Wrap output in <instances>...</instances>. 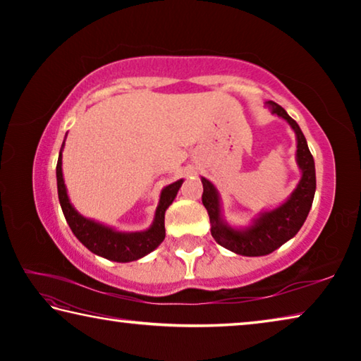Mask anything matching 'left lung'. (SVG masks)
<instances>
[{
    "label": "left lung",
    "mask_w": 361,
    "mask_h": 361,
    "mask_svg": "<svg viewBox=\"0 0 361 361\" xmlns=\"http://www.w3.org/2000/svg\"><path fill=\"white\" fill-rule=\"evenodd\" d=\"M272 113L288 121V124L296 132L298 138V164L302 170V178L299 181L295 192L279 209L261 215L252 228L245 231H235L226 226L219 216V199L216 189L209 180L202 178L204 192L202 204L209 212L212 223V235L219 245L243 256H262L272 253L286 240H290L301 229L305 218L312 207L315 194V164L310 154L307 142L299 129L298 122L286 114L285 109L274 102H267Z\"/></svg>",
    "instance_id": "left-lung-1"
}]
</instances>
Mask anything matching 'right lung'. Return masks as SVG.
Returning <instances> with one entry per match:
<instances>
[{
    "mask_svg": "<svg viewBox=\"0 0 361 361\" xmlns=\"http://www.w3.org/2000/svg\"><path fill=\"white\" fill-rule=\"evenodd\" d=\"M183 180H178L169 185L161 194V200H159V207L156 210V218L151 228L145 232H116L111 228L102 226L90 219H85L84 216L73 209L70 204L68 195H66L63 175H62V152H60L57 161V189H59V200L62 205L63 215L66 223L73 231V234L78 237V240L87 247L90 252L95 255H100L103 258L118 261V262H127L135 261L142 256L151 253L159 243L166 237V226H164V216H166V210L169 205L173 202L176 192L181 186Z\"/></svg>",
    "mask_w": 361,
    "mask_h": 361,
    "instance_id": "right-lung-1",
    "label": "right lung"
}]
</instances>
